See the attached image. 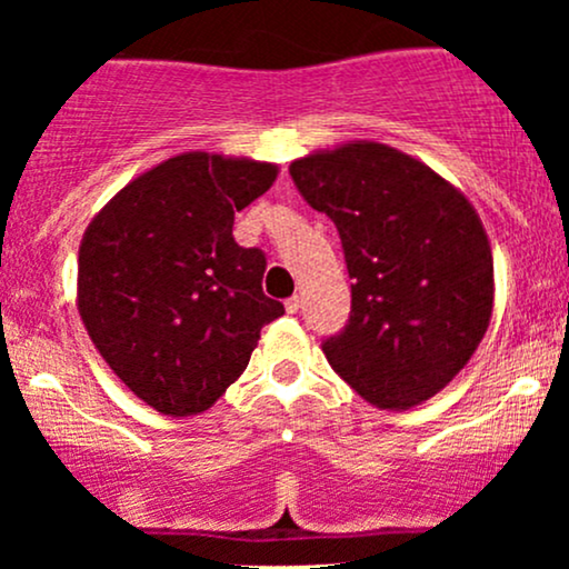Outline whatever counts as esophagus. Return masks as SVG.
I'll return each instance as SVG.
<instances>
[{
  "instance_id": "34e87169",
  "label": "esophagus",
  "mask_w": 569,
  "mask_h": 569,
  "mask_svg": "<svg viewBox=\"0 0 569 569\" xmlns=\"http://www.w3.org/2000/svg\"><path fill=\"white\" fill-rule=\"evenodd\" d=\"M299 307H302V299H299V297L286 299V312H291V316H293V312H299Z\"/></svg>"
}]
</instances>
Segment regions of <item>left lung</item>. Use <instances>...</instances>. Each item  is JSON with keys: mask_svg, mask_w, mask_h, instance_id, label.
Masks as SVG:
<instances>
[{"mask_svg": "<svg viewBox=\"0 0 569 569\" xmlns=\"http://www.w3.org/2000/svg\"><path fill=\"white\" fill-rule=\"evenodd\" d=\"M302 198L337 224L352 312L329 363L377 409H409L455 380L487 335L492 246L471 200L433 168L377 141L293 160Z\"/></svg>", "mask_w": 569, "mask_h": 569, "instance_id": "8db88e82", "label": "left lung"}]
</instances>
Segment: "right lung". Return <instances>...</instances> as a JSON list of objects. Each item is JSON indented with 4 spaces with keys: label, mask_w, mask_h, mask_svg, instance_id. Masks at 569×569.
I'll return each instance as SVG.
<instances>
[{
    "label": "right lung",
    "mask_w": 569,
    "mask_h": 569,
    "mask_svg": "<svg viewBox=\"0 0 569 569\" xmlns=\"http://www.w3.org/2000/svg\"><path fill=\"white\" fill-rule=\"evenodd\" d=\"M276 162L184 152L136 176L90 219L77 310L109 369L160 415L217 403L259 331L283 316L264 297L267 259L234 243V213L272 187Z\"/></svg>",
    "instance_id": "right-lung-1"
}]
</instances>
